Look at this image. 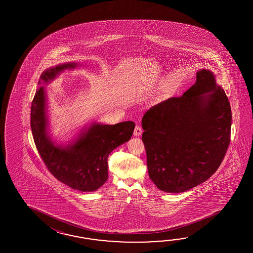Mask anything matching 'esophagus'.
Returning <instances> with one entry per match:
<instances>
[{"label": "esophagus", "mask_w": 253, "mask_h": 253, "mask_svg": "<svg viewBox=\"0 0 253 253\" xmlns=\"http://www.w3.org/2000/svg\"><path fill=\"white\" fill-rule=\"evenodd\" d=\"M142 128H141V126H135V127H134V135H135V136H139V135H141V134H142Z\"/></svg>", "instance_id": "34e87169"}]
</instances>
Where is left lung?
<instances>
[{
	"mask_svg": "<svg viewBox=\"0 0 253 253\" xmlns=\"http://www.w3.org/2000/svg\"><path fill=\"white\" fill-rule=\"evenodd\" d=\"M149 177L167 193H183L208 180L231 141V109L208 70L182 97L149 108L142 119Z\"/></svg>",
	"mask_w": 253,
	"mask_h": 253,
	"instance_id": "1",
	"label": "left lung"
}]
</instances>
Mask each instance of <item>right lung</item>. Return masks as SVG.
<instances>
[{
  "label": "right lung",
  "instance_id": "1",
  "mask_svg": "<svg viewBox=\"0 0 253 253\" xmlns=\"http://www.w3.org/2000/svg\"><path fill=\"white\" fill-rule=\"evenodd\" d=\"M75 63L59 65L43 72L38 84L54 79L61 70ZM45 92L40 86L33 97L31 126L33 140L48 171L59 182L81 192L100 188L108 180V157L112 151L128 141L134 131L133 121L116 125L94 124L74 145L66 148L54 145L47 134Z\"/></svg>",
  "mask_w": 253,
  "mask_h": 253
}]
</instances>
